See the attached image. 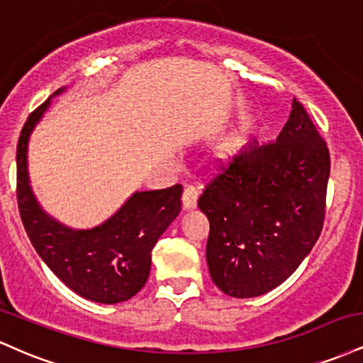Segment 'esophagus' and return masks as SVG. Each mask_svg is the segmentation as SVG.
<instances>
[{
	"label": "esophagus",
	"mask_w": 363,
	"mask_h": 363,
	"mask_svg": "<svg viewBox=\"0 0 363 363\" xmlns=\"http://www.w3.org/2000/svg\"><path fill=\"white\" fill-rule=\"evenodd\" d=\"M198 187L194 186H186L184 187V194H182V206L184 210H193L196 208V203H198Z\"/></svg>",
	"instance_id": "obj_1"
}]
</instances>
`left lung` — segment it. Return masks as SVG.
<instances>
[{
	"mask_svg": "<svg viewBox=\"0 0 363 363\" xmlns=\"http://www.w3.org/2000/svg\"><path fill=\"white\" fill-rule=\"evenodd\" d=\"M331 162L302 104L277 141H257L222 167L198 206L210 220L206 261L211 280L235 298L277 289L318 242Z\"/></svg>",
	"mask_w": 363,
	"mask_h": 363,
	"instance_id": "8db88e82",
	"label": "left lung"
}]
</instances>
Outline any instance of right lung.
<instances>
[{
	"instance_id": "1",
	"label": "right lung",
	"mask_w": 363,
	"mask_h": 363,
	"mask_svg": "<svg viewBox=\"0 0 363 363\" xmlns=\"http://www.w3.org/2000/svg\"><path fill=\"white\" fill-rule=\"evenodd\" d=\"M56 90L28 116L16 147V199L28 239L49 269L74 294L99 303L135 297L148 280L152 251L181 211L182 186L136 191L106 222L72 228L57 222L37 201L28 177V140L51 106Z\"/></svg>"
}]
</instances>
